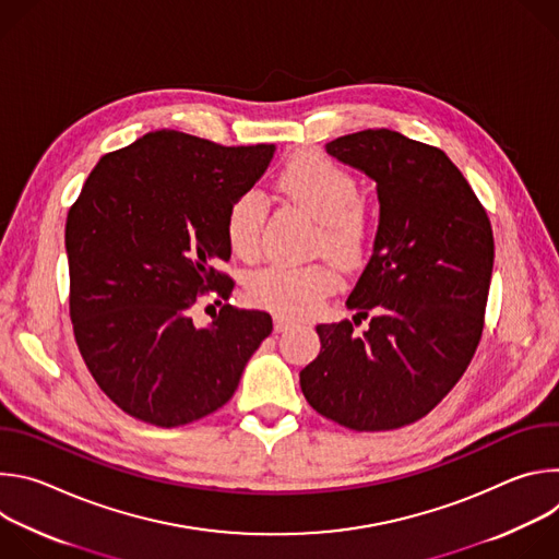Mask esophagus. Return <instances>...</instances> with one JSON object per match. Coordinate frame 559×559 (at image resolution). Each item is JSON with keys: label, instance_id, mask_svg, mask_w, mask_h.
Wrapping results in <instances>:
<instances>
[{"label": "esophagus", "instance_id": "34e87169", "mask_svg": "<svg viewBox=\"0 0 559 559\" xmlns=\"http://www.w3.org/2000/svg\"><path fill=\"white\" fill-rule=\"evenodd\" d=\"M294 325H296L294 318H289V316H285V313H276V316H274V330H276V332H285V330H289V328H294Z\"/></svg>", "mask_w": 559, "mask_h": 559}]
</instances>
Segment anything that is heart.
Returning a JSON list of instances; mask_svg holds the SVG:
<instances>
[{"mask_svg": "<svg viewBox=\"0 0 559 559\" xmlns=\"http://www.w3.org/2000/svg\"><path fill=\"white\" fill-rule=\"evenodd\" d=\"M281 190L321 225L316 250L330 257L338 267H356L369 241V218L360 203L358 181L321 154H298L278 177ZM265 199L259 192L238 197L227 212L225 229L231 250L241 259H254L261 248ZM336 287L332 265H270L248 278L246 292L252 302L292 316L313 311Z\"/></svg>", "mask_w": 559, "mask_h": 559, "instance_id": "obj_1", "label": "heart"}]
</instances>
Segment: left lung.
<instances>
[{
  "label": "left lung",
  "mask_w": 559,
  "mask_h": 559,
  "mask_svg": "<svg viewBox=\"0 0 559 559\" xmlns=\"http://www.w3.org/2000/svg\"><path fill=\"white\" fill-rule=\"evenodd\" d=\"M376 183L373 252L347 307L352 321L316 325L321 354L300 371L307 403L356 431L427 416L466 371L485 328L493 229L451 158L386 128L325 145ZM371 310L370 328H353Z\"/></svg>",
  "instance_id": "1"
}]
</instances>
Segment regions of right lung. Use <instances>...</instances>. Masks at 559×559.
Here are the masks:
<instances>
[{
  "label": "right lung",
  "mask_w": 559,
  "mask_h": 559,
  "mask_svg": "<svg viewBox=\"0 0 559 559\" xmlns=\"http://www.w3.org/2000/svg\"><path fill=\"white\" fill-rule=\"evenodd\" d=\"M274 143L225 147L177 130L147 132L110 152L66 218L70 318L86 367L128 416L194 423L234 395L272 334L261 309L223 305L192 321L199 294L231 281L229 205L265 175Z\"/></svg>",
  "instance_id": "add662e5"
}]
</instances>
